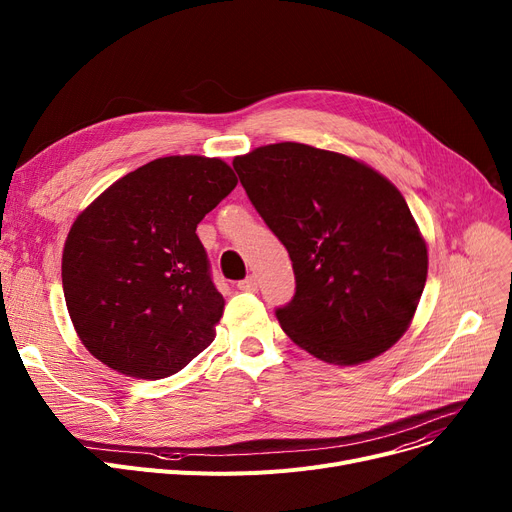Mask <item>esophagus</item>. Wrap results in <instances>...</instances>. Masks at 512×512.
<instances>
[{"label": "esophagus", "instance_id": "esophagus-1", "mask_svg": "<svg viewBox=\"0 0 512 512\" xmlns=\"http://www.w3.org/2000/svg\"><path fill=\"white\" fill-rule=\"evenodd\" d=\"M238 290H242V292H257V278L249 276L245 280H240L238 282Z\"/></svg>", "mask_w": 512, "mask_h": 512}]
</instances>
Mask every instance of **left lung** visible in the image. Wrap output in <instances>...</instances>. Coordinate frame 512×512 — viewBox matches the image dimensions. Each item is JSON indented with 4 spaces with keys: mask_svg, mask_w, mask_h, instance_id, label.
<instances>
[{
    "mask_svg": "<svg viewBox=\"0 0 512 512\" xmlns=\"http://www.w3.org/2000/svg\"><path fill=\"white\" fill-rule=\"evenodd\" d=\"M232 166L290 255L297 292L276 311L290 340L332 365L392 348L427 280L425 238L398 188L355 157L290 141Z\"/></svg>",
    "mask_w": 512,
    "mask_h": 512,
    "instance_id": "obj_1",
    "label": "left lung"
}]
</instances>
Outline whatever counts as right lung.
Listing matches in <instances>:
<instances>
[{"label": "right lung", "mask_w": 512, "mask_h": 512, "mask_svg": "<svg viewBox=\"0 0 512 512\" xmlns=\"http://www.w3.org/2000/svg\"><path fill=\"white\" fill-rule=\"evenodd\" d=\"M236 184L220 157H159L76 215L62 284L72 326L95 359L128 378L161 380L213 342L224 297L197 224Z\"/></svg>", "instance_id": "obj_1"}]
</instances>
